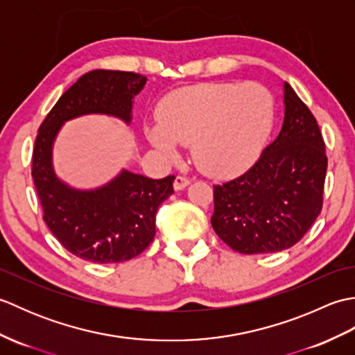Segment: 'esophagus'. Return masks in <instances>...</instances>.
<instances>
[{"instance_id": "34e87169", "label": "esophagus", "mask_w": 355, "mask_h": 355, "mask_svg": "<svg viewBox=\"0 0 355 355\" xmlns=\"http://www.w3.org/2000/svg\"><path fill=\"white\" fill-rule=\"evenodd\" d=\"M189 180H187L186 177H182V175H178L177 178H175V182H173V189L175 191H183L184 187H187L189 186Z\"/></svg>"}]
</instances>
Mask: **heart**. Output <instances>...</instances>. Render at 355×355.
Wrapping results in <instances>:
<instances>
[{"label": "heart", "mask_w": 355, "mask_h": 355, "mask_svg": "<svg viewBox=\"0 0 355 355\" xmlns=\"http://www.w3.org/2000/svg\"><path fill=\"white\" fill-rule=\"evenodd\" d=\"M273 101L262 85L201 84L164 99L158 123L146 128L153 145L164 154L191 145L192 158L210 175L245 171L259 154L270 131Z\"/></svg>", "instance_id": "heart-1"}]
</instances>
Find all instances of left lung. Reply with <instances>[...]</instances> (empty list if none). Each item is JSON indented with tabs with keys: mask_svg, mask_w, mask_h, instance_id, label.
I'll list each match as a JSON object with an SVG mask.
<instances>
[{
	"mask_svg": "<svg viewBox=\"0 0 355 355\" xmlns=\"http://www.w3.org/2000/svg\"><path fill=\"white\" fill-rule=\"evenodd\" d=\"M281 132L250 169L214 186L212 227L244 254L282 252L310 230L323 205L328 158L319 125L284 84Z\"/></svg>",
	"mask_w": 355,
	"mask_h": 355,
	"instance_id": "obj_1",
	"label": "left lung"
}]
</instances>
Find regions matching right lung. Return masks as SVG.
Returning a JSON list of instances; mask_svg holds the SVG:
<instances>
[{"instance_id": "obj_1", "label": "right lung", "mask_w": 355, "mask_h": 355, "mask_svg": "<svg viewBox=\"0 0 355 355\" xmlns=\"http://www.w3.org/2000/svg\"><path fill=\"white\" fill-rule=\"evenodd\" d=\"M146 84L139 73L94 70L79 78L44 119L33 148L32 177L44 221L67 250L96 263H114L139 256L155 236L158 206L173 193V180L123 169L93 191H79L56 177L51 149L67 120L85 114L114 116L131 122L132 99Z\"/></svg>"}]
</instances>
